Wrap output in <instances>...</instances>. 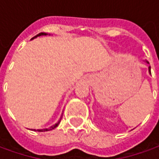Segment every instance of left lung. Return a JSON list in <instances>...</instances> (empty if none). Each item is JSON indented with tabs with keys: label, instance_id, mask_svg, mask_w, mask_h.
<instances>
[{
	"label": "left lung",
	"instance_id": "left-lung-1",
	"mask_svg": "<svg viewBox=\"0 0 159 159\" xmlns=\"http://www.w3.org/2000/svg\"><path fill=\"white\" fill-rule=\"evenodd\" d=\"M147 63H148V62L147 61ZM148 71H149V73L151 74V66H149V67H148Z\"/></svg>",
	"mask_w": 159,
	"mask_h": 159
}]
</instances>
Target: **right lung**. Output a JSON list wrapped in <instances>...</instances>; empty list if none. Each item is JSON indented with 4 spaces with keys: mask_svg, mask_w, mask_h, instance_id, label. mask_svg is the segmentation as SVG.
<instances>
[{
    "mask_svg": "<svg viewBox=\"0 0 159 159\" xmlns=\"http://www.w3.org/2000/svg\"><path fill=\"white\" fill-rule=\"evenodd\" d=\"M47 35H48L47 33L41 32V33H39L38 35H36V36H34V37H33L32 39H34V38H36L37 36H47ZM60 120H61V118H60V119L59 120V122H57V123H56L55 124H54V125H52V126L49 127L48 129H37V130H36V131H39V132H44V131H49V130L53 129H55L56 127H57V126H58V125H59V123H60ZM33 130H36V129H33Z\"/></svg>",
    "mask_w": 159,
    "mask_h": 159,
    "instance_id": "right-lung-1",
    "label": "right lung"
}]
</instances>
